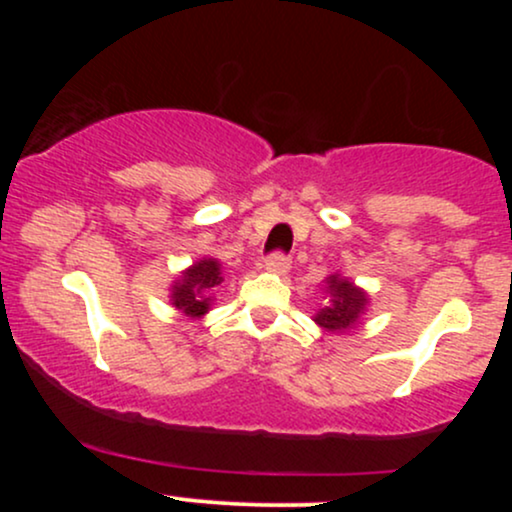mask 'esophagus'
I'll return each mask as SVG.
<instances>
[{
  "mask_svg": "<svg viewBox=\"0 0 512 512\" xmlns=\"http://www.w3.org/2000/svg\"><path fill=\"white\" fill-rule=\"evenodd\" d=\"M264 269H267L269 274H286L291 269V262L289 257L281 255V252H274V255H269L267 260H264Z\"/></svg>",
  "mask_w": 512,
  "mask_h": 512,
  "instance_id": "esophagus-1",
  "label": "esophagus"
}]
</instances>
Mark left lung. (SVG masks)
<instances>
[{"mask_svg":"<svg viewBox=\"0 0 512 512\" xmlns=\"http://www.w3.org/2000/svg\"><path fill=\"white\" fill-rule=\"evenodd\" d=\"M327 305L315 315V322L325 332L344 334L361 322L368 308V293L342 274L327 276Z\"/></svg>","mask_w":512,"mask_h":512,"instance_id":"obj_1","label":"left lung"}]
</instances>
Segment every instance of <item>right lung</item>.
Instances as JSON below:
<instances>
[{"label": "right lung", "mask_w": 512, "mask_h": 512, "mask_svg": "<svg viewBox=\"0 0 512 512\" xmlns=\"http://www.w3.org/2000/svg\"><path fill=\"white\" fill-rule=\"evenodd\" d=\"M223 274L221 264L214 257H204L187 267L178 279L173 281V289H170V303L180 310L182 315L197 317L207 315L211 308V293H214L216 286H221Z\"/></svg>", "instance_id": "1"}]
</instances>
